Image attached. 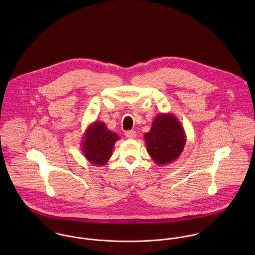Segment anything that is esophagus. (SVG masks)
<instances>
[{
  "instance_id": "esophagus-1",
  "label": "esophagus",
  "mask_w": 255,
  "mask_h": 255,
  "mask_svg": "<svg viewBox=\"0 0 255 255\" xmlns=\"http://www.w3.org/2000/svg\"><path fill=\"white\" fill-rule=\"evenodd\" d=\"M126 136L128 138H130V139L135 138L136 137V131H134V130H128V131H126Z\"/></svg>"
}]
</instances>
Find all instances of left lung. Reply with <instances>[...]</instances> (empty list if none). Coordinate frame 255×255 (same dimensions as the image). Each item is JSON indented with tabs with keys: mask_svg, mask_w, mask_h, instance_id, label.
<instances>
[{
	"mask_svg": "<svg viewBox=\"0 0 255 255\" xmlns=\"http://www.w3.org/2000/svg\"><path fill=\"white\" fill-rule=\"evenodd\" d=\"M147 152L157 165H168L176 161L186 142L181 122L171 113L159 114L144 134Z\"/></svg>",
	"mask_w": 255,
	"mask_h": 255,
	"instance_id": "left-lung-1",
	"label": "left lung"
}]
</instances>
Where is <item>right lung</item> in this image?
<instances>
[{"label": "right lung", "mask_w": 255, "mask_h": 255, "mask_svg": "<svg viewBox=\"0 0 255 255\" xmlns=\"http://www.w3.org/2000/svg\"><path fill=\"white\" fill-rule=\"evenodd\" d=\"M120 136L108 129L103 122L92 123L83 133L80 143L84 157L95 166H103L109 161L115 143Z\"/></svg>", "instance_id": "add662e5"}]
</instances>
